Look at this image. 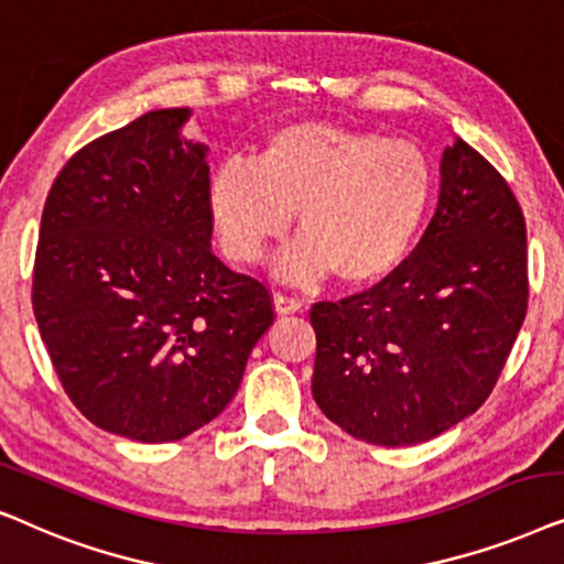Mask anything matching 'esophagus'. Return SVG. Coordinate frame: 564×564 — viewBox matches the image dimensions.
I'll list each match as a JSON object with an SVG mask.
<instances>
[{
    "instance_id": "34e87169",
    "label": "esophagus",
    "mask_w": 564,
    "mask_h": 564,
    "mask_svg": "<svg viewBox=\"0 0 564 564\" xmlns=\"http://www.w3.org/2000/svg\"><path fill=\"white\" fill-rule=\"evenodd\" d=\"M273 306H275V314H296L302 312V302H299L296 296H286V294H273Z\"/></svg>"
}]
</instances>
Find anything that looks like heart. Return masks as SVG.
<instances>
[{
    "instance_id": "b5f03b06",
    "label": "heart",
    "mask_w": 564,
    "mask_h": 564,
    "mask_svg": "<svg viewBox=\"0 0 564 564\" xmlns=\"http://www.w3.org/2000/svg\"><path fill=\"white\" fill-rule=\"evenodd\" d=\"M435 170L417 141L337 123H294L270 133L252 162L212 172L206 208L221 250L258 262L289 235L283 260L296 281L333 273L343 286H371L408 260L431 212Z\"/></svg>"
}]
</instances>
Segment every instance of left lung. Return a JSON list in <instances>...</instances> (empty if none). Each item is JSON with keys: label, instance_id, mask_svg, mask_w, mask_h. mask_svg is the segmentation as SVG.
Wrapping results in <instances>:
<instances>
[{"label": "left lung", "instance_id": "8db88e82", "mask_svg": "<svg viewBox=\"0 0 564 564\" xmlns=\"http://www.w3.org/2000/svg\"><path fill=\"white\" fill-rule=\"evenodd\" d=\"M527 306L521 206L500 172L456 139L410 258L364 294L312 306L314 402L366 444L431 441L490 397Z\"/></svg>", "mask_w": 564, "mask_h": 564}]
</instances>
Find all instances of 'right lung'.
I'll return each mask as SVG.
<instances>
[{"label":"right lung","instance_id":"add662e5","mask_svg":"<svg viewBox=\"0 0 564 564\" xmlns=\"http://www.w3.org/2000/svg\"><path fill=\"white\" fill-rule=\"evenodd\" d=\"M187 108L79 149L43 206L33 312L64 392L102 431L167 444L237 394L273 299L212 250L204 144Z\"/></svg>","mask_w":564,"mask_h":564}]
</instances>
